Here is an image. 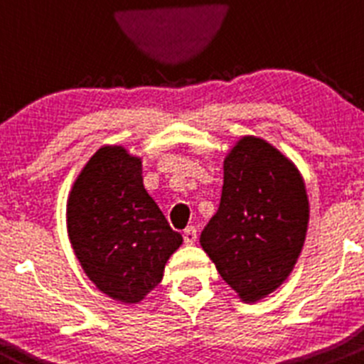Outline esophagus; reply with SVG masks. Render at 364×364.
<instances>
[{
    "mask_svg": "<svg viewBox=\"0 0 364 364\" xmlns=\"http://www.w3.org/2000/svg\"><path fill=\"white\" fill-rule=\"evenodd\" d=\"M183 238H185V243L186 245H192V243H196L197 240V229L196 228H186L185 231H183Z\"/></svg>",
    "mask_w": 364,
    "mask_h": 364,
    "instance_id": "obj_1",
    "label": "esophagus"
}]
</instances>
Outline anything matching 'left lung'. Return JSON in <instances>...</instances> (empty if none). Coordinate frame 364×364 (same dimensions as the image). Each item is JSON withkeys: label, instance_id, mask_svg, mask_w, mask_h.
<instances>
[{"label": "left lung", "instance_id": "obj_1", "mask_svg": "<svg viewBox=\"0 0 364 364\" xmlns=\"http://www.w3.org/2000/svg\"><path fill=\"white\" fill-rule=\"evenodd\" d=\"M308 224L297 165L259 136H240L224 158L220 206L199 242L242 302L254 304L288 279Z\"/></svg>", "mask_w": 364, "mask_h": 364}]
</instances>
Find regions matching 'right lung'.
<instances>
[{"label":"right lung","instance_id":"1","mask_svg":"<svg viewBox=\"0 0 364 364\" xmlns=\"http://www.w3.org/2000/svg\"><path fill=\"white\" fill-rule=\"evenodd\" d=\"M67 235L87 277L124 304H139L164 277L183 236L147 193L142 158L103 146L85 164L67 197Z\"/></svg>","mask_w":364,"mask_h":364}]
</instances>
